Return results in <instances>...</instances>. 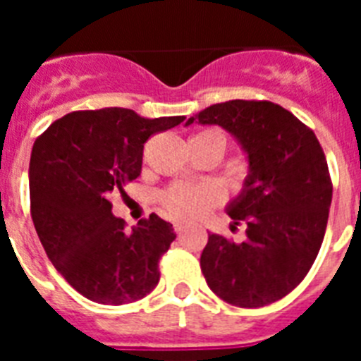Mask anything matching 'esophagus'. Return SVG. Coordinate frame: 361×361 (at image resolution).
I'll use <instances>...</instances> for the list:
<instances>
[{
    "instance_id": "obj_1",
    "label": "esophagus",
    "mask_w": 361,
    "mask_h": 361,
    "mask_svg": "<svg viewBox=\"0 0 361 361\" xmlns=\"http://www.w3.org/2000/svg\"><path fill=\"white\" fill-rule=\"evenodd\" d=\"M173 228H175V231H177V233H183L184 229L188 228V224H184V222L177 220V222H175V224H173Z\"/></svg>"
}]
</instances>
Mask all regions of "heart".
I'll list each match as a JSON object with an SVG mask.
<instances>
[{
    "instance_id": "b5f03b06",
    "label": "heart",
    "mask_w": 361,
    "mask_h": 361,
    "mask_svg": "<svg viewBox=\"0 0 361 361\" xmlns=\"http://www.w3.org/2000/svg\"><path fill=\"white\" fill-rule=\"evenodd\" d=\"M200 139H213L220 145L222 153L226 148V137L215 130H208V132L199 133ZM219 199L213 188L209 186H175L170 191H166L164 195V206L170 212V215L177 216V219H195V216L202 215L208 212L213 204Z\"/></svg>"
}]
</instances>
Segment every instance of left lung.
Segmentation results:
<instances>
[{
    "label": "left lung",
    "mask_w": 361,
    "mask_h": 361,
    "mask_svg": "<svg viewBox=\"0 0 361 361\" xmlns=\"http://www.w3.org/2000/svg\"><path fill=\"white\" fill-rule=\"evenodd\" d=\"M215 124L247 159L240 193L226 206L245 238L212 233L200 255L202 275L219 298L264 307L291 293L311 269L329 219L333 184L317 135L269 101H226L186 121Z\"/></svg>",
    "instance_id": "obj_1"
}]
</instances>
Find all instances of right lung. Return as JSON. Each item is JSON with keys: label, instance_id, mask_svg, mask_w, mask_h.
I'll use <instances>...</instances> for the list:
<instances>
[{"label": "right lung", "instance_id": "add662e5", "mask_svg": "<svg viewBox=\"0 0 361 361\" xmlns=\"http://www.w3.org/2000/svg\"><path fill=\"white\" fill-rule=\"evenodd\" d=\"M184 119H148L128 108L72 111L34 142V228L54 267L85 298L132 304L159 283V260L177 237L173 226L152 213L126 231L108 197L141 175L148 137Z\"/></svg>", "mask_w": 361, "mask_h": 361}]
</instances>
